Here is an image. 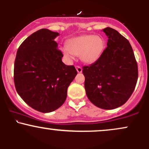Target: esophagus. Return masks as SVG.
<instances>
[{
    "instance_id": "34e87169",
    "label": "esophagus",
    "mask_w": 149,
    "mask_h": 149,
    "mask_svg": "<svg viewBox=\"0 0 149 149\" xmlns=\"http://www.w3.org/2000/svg\"><path fill=\"white\" fill-rule=\"evenodd\" d=\"M76 68L77 71H78V73H81L82 71H83V69H82V68L80 67V66H76Z\"/></svg>"
}]
</instances>
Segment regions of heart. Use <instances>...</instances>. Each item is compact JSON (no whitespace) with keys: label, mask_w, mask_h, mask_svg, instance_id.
Masks as SVG:
<instances>
[{"label":"heart","mask_w":149,"mask_h":149,"mask_svg":"<svg viewBox=\"0 0 149 149\" xmlns=\"http://www.w3.org/2000/svg\"><path fill=\"white\" fill-rule=\"evenodd\" d=\"M104 47V40L100 36L84 35L69 40L62 51L69 60L73 59L74 55H80L82 61L92 64L100 57Z\"/></svg>","instance_id":"b5f03b06"}]
</instances>
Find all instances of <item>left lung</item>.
<instances>
[{"mask_svg":"<svg viewBox=\"0 0 149 149\" xmlns=\"http://www.w3.org/2000/svg\"><path fill=\"white\" fill-rule=\"evenodd\" d=\"M107 47L100 57L83 67L89 100L100 109L123 105L134 91L138 78L137 63L127 39L110 27L104 29Z\"/></svg>","mask_w":149,"mask_h":149,"instance_id":"obj_1","label":"left lung"}]
</instances>
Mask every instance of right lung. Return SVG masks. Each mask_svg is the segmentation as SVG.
Instances as JSON below:
<instances>
[{"instance_id":"1","label":"right lung","mask_w":149,"mask_h":149,"mask_svg":"<svg viewBox=\"0 0 149 149\" xmlns=\"http://www.w3.org/2000/svg\"><path fill=\"white\" fill-rule=\"evenodd\" d=\"M47 29L34 32L20 45L14 66L15 88L22 99L42 113L56 110L64 103L67 89L77 75L73 66L61 61L62 52Z\"/></svg>"}]
</instances>
